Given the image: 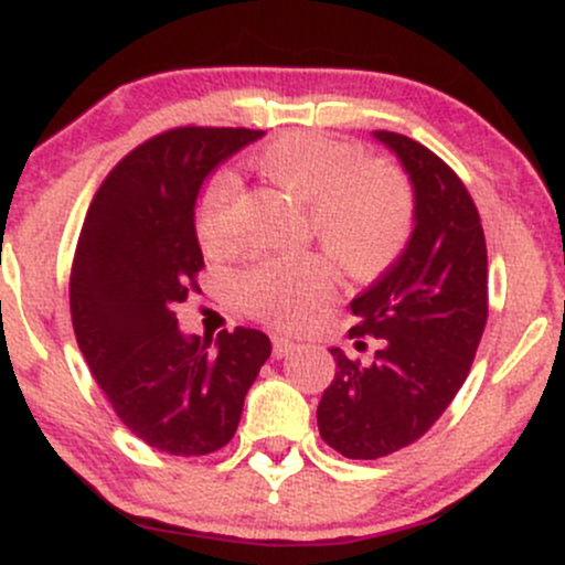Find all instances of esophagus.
<instances>
[{"mask_svg":"<svg viewBox=\"0 0 565 565\" xmlns=\"http://www.w3.org/2000/svg\"><path fill=\"white\" fill-rule=\"evenodd\" d=\"M270 342H274L276 359H284V355H289L291 350H297V342H291L289 337H284V334H274V337H270Z\"/></svg>","mask_w":565,"mask_h":565,"instance_id":"34e87169","label":"esophagus"}]
</instances>
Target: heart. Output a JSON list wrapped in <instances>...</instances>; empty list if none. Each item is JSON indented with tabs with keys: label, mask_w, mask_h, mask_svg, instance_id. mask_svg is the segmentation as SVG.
<instances>
[{
	"label": "heart",
	"mask_w": 565,
	"mask_h": 565,
	"mask_svg": "<svg viewBox=\"0 0 565 565\" xmlns=\"http://www.w3.org/2000/svg\"><path fill=\"white\" fill-rule=\"evenodd\" d=\"M257 167L278 188L308 204L316 238L348 276H377L398 260L412 236L414 196L406 178L382 161H366L350 142L319 132H287L263 148ZM238 180L217 172L201 191L196 236L206 252L233 242ZM332 289L321 255L276 257L238 278L244 308L278 327H302Z\"/></svg>",
	"instance_id": "heart-1"
}]
</instances>
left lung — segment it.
I'll return each instance as SVG.
<instances>
[{
    "instance_id": "1",
    "label": "left lung",
    "mask_w": 565,
    "mask_h": 565,
    "mask_svg": "<svg viewBox=\"0 0 565 565\" xmlns=\"http://www.w3.org/2000/svg\"><path fill=\"white\" fill-rule=\"evenodd\" d=\"M372 135L412 183L414 228L398 260L350 302V337L372 334L374 359L359 364L332 348L337 372L316 417L348 459L387 457L430 430L468 380L489 316L486 238L468 188L417 140Z\"/></svg>"
}]
</instances>
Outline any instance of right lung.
<instances>
[{
  "mask_svg": "<svg viewBox=\"0 0 565 565\" xmlns=\"http://www.w3.org/2000/svg\"><path fill=\"white\" fill-rule=\"evenodd\" d=\"M263 135L180 127L142 142L103 180L76 242L71 319L84 361L116 417L174 457L228 444L270 355L257 329L220 332L212 348L174 316L204 268L201 185Z\"/></svg>",
  "mask_w": 565,
  "mask_h": 565,
  "instance_id": "right-lung-1",
  "label": "right lung"
}]
</instances>
